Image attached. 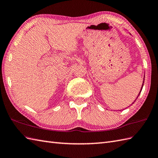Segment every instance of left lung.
<instances>
[{
  "mask_svg": "<svg viewBox=\"0 0 158 158\" xmlns=\"http://www.w3.org/2000/svg\"><path fill=\"white\" fill-rule=\"evenodd\" d=\"M144 82H145V76H144V77H143V84H142V86H141V90H140V92H139V94H138V96H137V97H136V99H137V98H138V97L139 96V94H141V90H142V89H143V85H144ZM136 99H135V101H136ZM135 101H134V102H135ZM134 102H133V103H134Z\"/></svg>",
  "mask_w": 158,
  "mask_h": 158,
  "instance_id": "left-lung-1",
  "label": "left lung"
}]
</instances>
